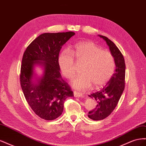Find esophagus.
Returning <instances> with one entry per match:
<instances>
[{
	"instance_id": "34e87169",
	"label": "esophagus",
	"mask_w": 146,
	"mask_h": 146,
	"mask_svg": "<svg viewBox=\"0 0 146 146\" xmlns=\"http://www.w3.org/2000/svg\"><path fill=\"white\" fill-rule=\"evenodd\" d=\"M74 96L76 98H80V97H83V94L80 92H78L77 91H74Z\"/></svg>"
}]
</instances>
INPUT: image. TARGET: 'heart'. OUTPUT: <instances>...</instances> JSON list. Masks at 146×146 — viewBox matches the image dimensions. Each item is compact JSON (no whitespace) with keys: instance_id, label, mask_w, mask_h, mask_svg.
Here are the masks:
<instances>
[{"instance_id":"obj_1","label":"heart","mask_w":146,"mask_h":146,"mask_svg":"<svg viewBox=\"0 0 146 146\" xmlns=\"http://www.w3.org/2000/svg\"><path fill=\"white\" fill-rule=\"evenodd\" d=\"M83 63L81 74L72 81V86L78 90H86L93 85L98 88L105 85L115 70V60L111 52L104 50L90 41H82L74 46L71 52L64 50L58 56L61 73L68 79L76 73V63Z\"/></svg>"}]
</instances>
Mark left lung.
<instances>
[{
  "instance_id": "obj_1",
  "label": "left lung",
  "mask_w": 146,
  "mask_h": 146,
  "mask_svg": "<svg viewBox=\"0 0 146 146\" xmlns=\"http://www.w3.org/2000/svg\"><path fill=\"white\" fill-rule=\"evenodd\" d=\"M109 46L115 60L116 69L113 76L102 89L88 96L96 100V107L89 111L88 116L94 121H100L111 114L120 99L125 88V64L121 51L113 41L106 36L99 35Z\"/></svg>"
}]
</instances>
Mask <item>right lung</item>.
<instances>
[{"instance_id": "obj_1", "label": "right lung", "mask_w": 146, "mask_h": 146, "mask_svg": "<svg viewBox=\"0 0 146 146\" xmlns=\"http://www.w3.org/2000/svg\"><path fill=\"white\" fill-rule=\"evenodd\" d=\"M74 35L72 32L41 34L24 53L20 75L22 90L35 113L45 120L58 117L65 100L74 96L61 77L58 60L61 47ZM36 65L43 68L41 77L34 72Z\"/></svg>"}]
</instances>
